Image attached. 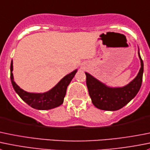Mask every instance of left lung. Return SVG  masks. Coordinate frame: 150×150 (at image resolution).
<instances>
[{
  "instance_id": "left-lung-1",
  "label": "left lung",
  "mask_w": 150,
  "mask_h": 150,
  "mask_svg": "<svg viewBox=\"0 0 150 150\" xmlns=\"http://www.w3.org/2000/svg\"><path fill=\"white\" fill-rule=\"evenodd\" d=\"M139 56L141 60L140 70L137 76L125 86L108 87L90 74L85 72L88 94L96 108L104 110H117L136 97L142 86L144 72V63L139 51Z\"/></svg>"
}]
</instances>
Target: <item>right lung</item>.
I'll return each mask as SVG.
<instances>
[{
  "label": "right lung",
  "instance_id": "right-lung-1",
  "mask_svg": "<svg viewBox=\"0 0 150 150\" xmlns=\"http://www.w3.org/2000/svg\"><path fill=\"white\" fill-rule=\"evenodd\" d=\"M10 70H11L10 78L14 91L20 96V98L25 102L28 105L38 110H49L61 105L63 103L64 98L66 95L67 88L77 72V69H75L71 73L67 75L50 91L45 93L36 94V93L27 92L20 88L16 84L13 78L12 61L10 67Z\"/></svg>",
  "mask_w": 150,
  "mask_h": 150
}]
</instances>
